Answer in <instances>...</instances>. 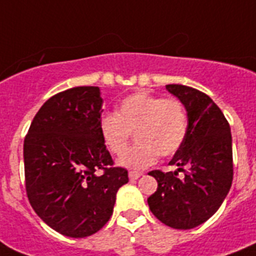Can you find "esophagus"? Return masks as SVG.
<instances>
[{
  "mask_svg": "<svg viewBox=\"0 0 256 256\" xmlns=\"http://www.w3.org/2000/svg\"><path fill=\"white\" fill-rule=\"evenodd\" d=\"M140 176H142V172H136V171L128 172V178H130V180H138Z\"/></svg>",
  "mask_w": 256,
  "mask_h": 256,
  "instance_id": "obj_1",
  "label": "esophagus"
}]
</instances>
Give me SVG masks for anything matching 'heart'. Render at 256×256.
Instances as JSON below:
<instances>
[{
    "instance_id": "1",
    "label": "heart",
    "mask_w": 256,
    "mask_h": 256,
    "mask_svg": "<svg viewBox=\"0 0 256 256\" xmlns=\"http://www.w3.org/2000/svg\"><path fill=\"white\" fill-rule=\"evenodd\" d=\"M98 128L105 146L114 155H122L135 132L138 144L124 152L118 164L143 170L152 166L159 155L170 158L182 148L188 134V114L178 98L139 90L122 100L116 116L104 114Z\"/></svg>"
}]
</instances>
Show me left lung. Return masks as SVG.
<instances>
[{
  "label": "left lung",
  "mask_w": 256,
  "mask_h": 256,
  "mask_svg": "<svg viewBox=\"0 0 256 256\" xmlns=\"http://www.w3.org/2000/svg\"><path fill=\"white\" fill-rule=\"evenodd\" d=\"M186 109V142L170 162L178 171L148 172L158 182L147 198L150 210L174 229L188 230L218 210L232 182V132L228 120L205 93L182 84L166 85ZM178 172L184 176L178 178Z\"/></svg>",
  "instance_id": "8db88e82"
}]
</instances>
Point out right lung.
<instances>
[{"label":"right lung","mask_w":256,"mask_h":256,"mask_svg":"<svg viewBox=\"0 0 256 256\" xmlns=\"http://www.w3.org/2000/svg\"><path fill=\"white\" fill-rule=\"evenodd\" d=\"M98 86L52 96L35 114L24 143V184L31 206L55 232L84 238L113 214L128 170L114 167L100 134Z\"/></svg>","instance_id":"right-lung-1"}]
</instances>
